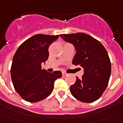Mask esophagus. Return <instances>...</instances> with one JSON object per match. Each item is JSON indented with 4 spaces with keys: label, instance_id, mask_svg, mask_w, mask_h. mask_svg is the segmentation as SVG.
Returning a JSON list of instances; mask_svg holds the SVG:
<instances>
[{
    "label": "esophagus",
    "instance_id": "34e87169",
    "mask_svg": "<svg viewBox=\"0 0 123 123\" xmlns=\"http://www.w3.org/2000/svg\"><path fill=\"white\" fill-rule=\"evenodd\" d=\"M67 75H68V74H67V73L62 72V76H67Z\"/></svg>",
    "mask_w": 123,
    "mask_h": 123
}]
</instances>
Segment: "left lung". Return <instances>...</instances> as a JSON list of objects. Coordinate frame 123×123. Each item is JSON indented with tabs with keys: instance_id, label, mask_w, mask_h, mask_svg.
<instances>
[{
	"instance_id": "obj_1",
	"label": "left lung",
	"mask_w": 123,
	"mask_h": 123,
	"mask_svg": "<svg viewBox=\"0 0 123 123\" xmlns=\"http://www.w3.org/2000/svg\"><path fill=\"white\" fill-rule=\"evenodd\" d=\"M60 37L72 43L76 53L72 63L84 68L81 79L70 86L74 97L83 102H94L101 97L108 86L111 63L107 51L99 41L84 33L62 34Z\"/></svg>"
}]
</instances>
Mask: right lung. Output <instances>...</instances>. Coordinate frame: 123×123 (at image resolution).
<instances>
[{
    "mask_svg": "<svg viewBox=\"0 0 123 123\" xmlns=\"http://www.w3.org/2000/svg\"><path fill=\"white\" fill-rule=\"evenodd\" d=\"M59 35L37 34L18 47L15 53L11 75L15 90L30 102H39L52 92L54 82L62 77L60 71L47 72L41 64L48 59V49Z\"/></svg>",
    "mask_w": 123,
    "mask_h": 123,
    "instance_id": "1",
    "label": "right lung"
}]
</instances>
